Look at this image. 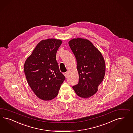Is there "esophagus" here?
<instances>
[{
	"label": "esophagus",
	"instance_id": "34e87169",
	"mask_svg": "<svg viewBox=\"0 0 133 133\" xmlns=\"http://www.w3.org/2000/svg\"><path fill=\"white\" fill-rule=\"evenodd\" d=\"M68 72H65L64 73V75L65 76V78H67V77H68Z\"/></svg>",
	"mask_w": 133,
	"mask_h": 133
}]
</instances>
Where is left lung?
I'll list each match as a JSON object with an SVG mask.
<instances>
[{"instance_id": "obj_1", "label": "left lung", "mask_w": 133, "mask_h": 133, "mask_svg": "<svg viewBox=\"0 0 133 133\" xmlns=\"http://www.w3.org/2000/svg\"><path fill=\"white\" fill-rule=\"evenodd\" d=\"M69 45L76 58L79 74L78 84L72 87L77 95L89 98L98 90L103 81L106 65L101 52L87 39L70 40Z\"/></svg>"}]
</instances>
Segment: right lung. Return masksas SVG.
Returning <instances> with one entry per match:
<instances>
[{"instance_id": "obj_1", "label": "right lung", "mask_w": 133, "mask_h": 133, "mask_svg": "<svg viewBox=\"0 0 133 133\" xmlns=\"http://www.w3.org/2000/svg\"><path fill=\"white\" fill-rule=\"evenodd\" d=\"M62 43L61 40L55 39L41 41L24 63L28 84L36 95L43 100L56 97L65 80L56 59Z\"/></svg>"}]
</instances>
